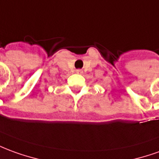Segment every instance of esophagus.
I'll return each mask as SVG.
<instances>
[{
	"label": "esophagus",
	"mask_w": 159,
	"mask_h": 159,
	"mask_svg": "<svg viewBox=\"0 0 159 159\" xmlns=\"http://www.w3.org/2000/svg\"><path fill=\"white\" fill-rule=\"evenodd\" d=\"M76 72L77 74H82V73H83V70H76Z\"/></svg>",
	"instance_id": "esophagus-1"
}]
</instances>
